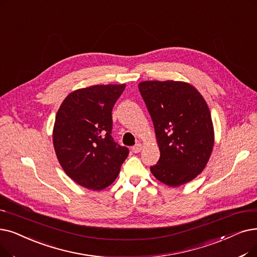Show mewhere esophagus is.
<instances>
[{"label": "esophagus", "instance_id": "1", "mask_svg": "<svg viewBox=\"0 0 257 257\" xmlns=\"http://www.w3.org/2000/svg\"><path fill=\"white\" fill-rule=\"evenodd\" d=\"M142 149H143L142 144H137V145H135V146L132 147V151L135 152V153H139V152H141V151H142Z\"/></svg>", "mask_w": 257, "mask_h": 257}]
</instances>
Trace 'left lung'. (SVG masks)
Returning a JSON list of instances; mask_svg holds the SVG:
<instances>
[{"label":"left lung","instance_id":"8db88e82","mask_svg":"<svg viewBox=\"0 0 257 257\" xmlns=\"http://www.w3.org/2000/svg\"><path fill=\"white\" fill-rule=\"evenodd\" d=\"M139 89L161 152L151 173L170 187L191 182L205 169L214 145L213 122L203 95L192 85L175 81L141 82Z\"/></svg>","mask_w":257,"mask_h":257}]
</instances>
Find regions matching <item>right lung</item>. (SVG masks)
Instances as JSON below:
<instances>
[{
	"label": "right lung",
	"instance_id": "obj_1",
	"mask_svg": "<svg viewBox=\"0 0 257 257\" xmlns=\"http://www.w3.org/2000/svg\"><path fill=\"white\" fill-rule=\"evenodd\" d=\"M126 85H94L77 89L55 115L52 141L62 168L71 180L103 190L117 177L129 150L111 137L112 108Z\"/></svg>",
	"mask_w": 257,
	"mask_h": 257
}]
</instances>
